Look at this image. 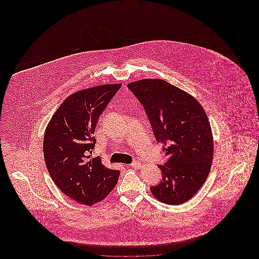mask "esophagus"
Here are the masks:
<instances>
[{
  "instance_id": "1",
  "label": "esophagus",
  "mask_w": 259,
  "mask_h": 259,
  "mask_svg": "<svg viewBox=\"0 0 259 259\" xmlns=\"http://www.w3.org/2000/svg\"><path fill=\"white\" fill-rule=\"evenodd\" d=\"M130 166H131L132 168H135V169H141V168H142V163L139 162V161H136V162H133Z\"/></svg>"
}]
</instances>
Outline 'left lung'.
I'll use <instances>...</instances> for the list:
<instances>
[{
	"label": "left lung",
	"instance_id": "8db88e82",
	"mask_svg": "<svg viewBox=\"0 0 259 259\" xmlns=\"http://www.w3.org/2000/svg\"><path fill=\"white\" fill-rule=\"evenodd\" d=\"M127 87L144 106L157 142L168 157L158 166L162 181L150 191L158 201L181 205L206 182L213 157V139L205 110L189 93L159 78Z\"/></svg>",
	"mask_w": 259,
	"mask_h": 259
}]
</instances>
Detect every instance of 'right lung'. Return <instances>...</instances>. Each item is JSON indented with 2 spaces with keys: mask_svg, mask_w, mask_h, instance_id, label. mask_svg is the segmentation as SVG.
<instances>
[{
  "mask_svg": "<svg viewBox=\"0 0 259 259\" xmlns=\"http://www.w3.org/2000/svg\"><path fill=\"white\" fill-rule=\"evenodd\" d=\"M121 83L102 84L73 93L58 107L44 136V156L48 171L64 194L92 206L107 197L119 174L90 158L95 146L99 116Z\"/></svg>",
  "mask_w": 259,
  "mask_h": 259,
  "instance_id": "obj_1",
  "label": "right lung"
}]
</instances>
